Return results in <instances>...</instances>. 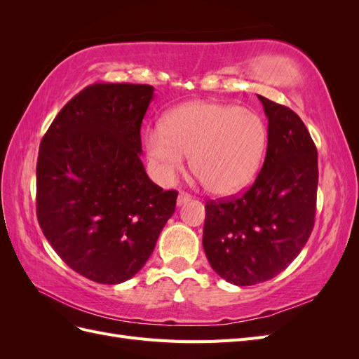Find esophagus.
I'll return each mask as SVG.
<instances>
[{
  "instance_id": "1",
  "label": "esophagus",
  "mask_w": 359,
  "mask_h": 359,
  "mask_svg": "<svg viewBox=\"0 0 359 359\" xmlns=\"http://www.w3.org/2000/svg\"><path fill=\"white\" fill-rule=\"evenodd\" d=\"M190 201H191V198L189 196V194H186V193H180V194H178V198H177V205H178V206H182V205L189 203Z\"/></svg>"
}]
</instances>
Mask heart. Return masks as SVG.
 Masks as SVG:
<instances>
[{
    "label": "heart",
    "mask_w": 359,
    "mask_h": 359,
    "mask_svg": "<svg viewBox=\"0 0 359 359\" xmlns=\"http://www.w3.org/2000/svg\"><path fill=\"white\" fill-rule=\"evenodd\" d=\"M266 126L256 112L198 100L172 109L163 126L147 130V154L161 184H172L187 165L214 194L232 196L252 184L262 166Z\"/></svg>",
    "instance_id": "obj_1"
}]
</instances>
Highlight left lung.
Wrapping results in <instances>:
<instances>
[{
  "label": "left lung",
  "instance_id": "1",
  "mask_svg": "<svg viewBox=\"0 0 359 359\" xmlns=\"http://www.w3.org/2000/svg\"><path fill=\"white\" fill-rule=\"evenodd\" d=\"M268 118L264 166L243 196L205 205L202 244L211 268L235 286L286 269L314 226L318 151L301 118L257 95Z\"/></svg>",
  "mask_w": 359,
  "mask_h": 359
}]
</instances>
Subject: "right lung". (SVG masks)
<instances>
[{"mask_svg":"<svg viewBox=\"0 0 359 359\" xmlns=\"http://www.w3.org/2000/svg\"><path fill=\"white\" fill-rule=\"evenodd\" d=\"M154 86L95 83L62 107L37 160V219L76 273L118 285L139 273L175 212L140 160V124Z\"/></svg>","mask_w":359,"mask_h":359,"instance_id":"add662e5","label":"right lung"}]
</instances>
